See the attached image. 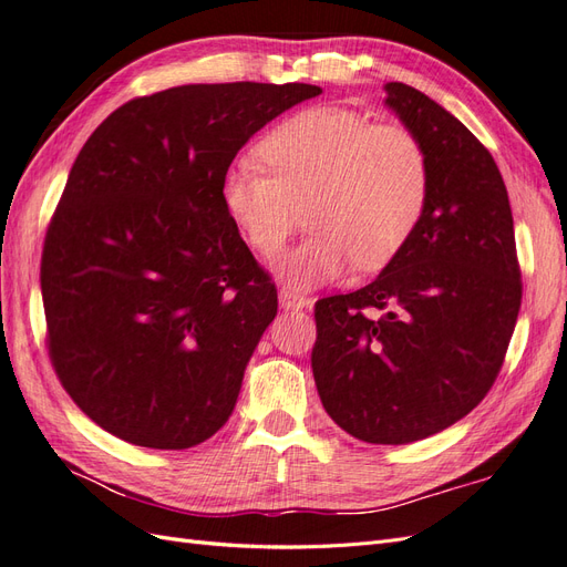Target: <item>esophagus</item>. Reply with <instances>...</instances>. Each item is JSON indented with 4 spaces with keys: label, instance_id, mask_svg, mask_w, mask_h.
<instances>
[{
    "label": "esophagus",
    "instance_id": "esophagus-1",
    "mask_svg": "<svg viewBox=\"0 0 567 567\" xmlns=\"http://www.w3.org/2000/svg\"><path fill=\"white\" fill-rule=\"evenodd\" d=\"M279 300H281V307L284 310H305V307H310L312 305V300L307 298V296H300L296 288H290V286H284L281 290H279Z\"/></svg>",
    "mask_w": 567,
    "mask_h": 567
}]
</instances>
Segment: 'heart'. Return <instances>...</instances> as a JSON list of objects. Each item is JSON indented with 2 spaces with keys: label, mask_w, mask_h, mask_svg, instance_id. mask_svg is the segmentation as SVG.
<instances>
[{
  "label": "heart",
  "mask_w": 567,
  "mask_h": 567,
  "mask_svg": "<svg viewBox=\"0 0 567 567\" xmlns=\"http://www.w3.org/2000/svg\"><path fill=\"white\" fill-rule=\"evenodd\" d=\"M260 156L267 168L250 156L229 167L221 205L262 257L284 248L310 205L315 236L284 260L296 286L331 281L352 262L383 269L411 241L431 196V161L419 136L350 109L286 117L262 140Z\"/></svg>",
  "instance_id": "1"
}]
</instances>
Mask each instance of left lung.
<instances>
[{"instance_id": "left-lung-1", "label": "left lung", "mask_w": 567, "mask_h": 567, "mask_svg": "<svg viewBox=\"0 0 567 567\" xmlns=\"http://www.w3.org/2000/svg\"><path fill=\"white\" fill-rule=\"evenodd\" d=\"M383 90L427 151L431 196L419 229L379 279L317 300L312 373L342 431L406 444L485 400L516 329L523 281L492 153L423 92L402 82Z\"/></svg>"}]
</instances>
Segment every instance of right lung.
I'll return each mask as SVG.
<instances>
[{
    "label": "right lung",
    "instance_id": "1",
    "mask_svg": "<svg viewBox=\"0 0 567 567\" xmlns=\"http://www.w3.org/2000/svg\"><path fill=\"white\" fill-rule=\"evenodd\" d=\"M315 84H184L136 96L82 146L40 284L61 385L136 447L188 450L227 423L277 286L221 205L236 153Z\"/></svg>",
    "mask_w": 567,
    "mask_h": 567
}]
</instances>
